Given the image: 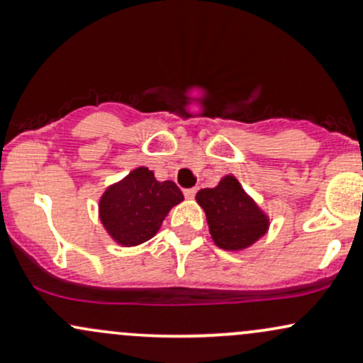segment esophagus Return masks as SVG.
Listing matches in <instances>:
<instances>
[{"label":"esophagus","instance_id":"1","mask_svg":"<svg viewBox=\"0 0 363 363\" xmlns=\"http://www.w3.org/2000/svg\"><path fill=\"white\" fill-rule=\"evenodd\" d=\"M194 194H196V189L194 187H191V189H184V196L187 199H193L194 198Z\"/></svg>","mask_w":363,"mask_h":363}]
</instances>
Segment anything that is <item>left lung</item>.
Here are the masks:
<instances>
[{"instance_id": "8db88e82", "label": "left lung", "mask_w": 363, "mask_h": 363, "mask_svg": "<svg viewBox=\"0 0 363 363\" xmlns=\"http://www.w3.org/2000/svg\"><path fill=\"white\" fill-rule=\"evenodd\" d=\"M196 201L205 210L211 239L227 251L249 247L268 230L266 215L234 176L223 177L216 187L198 191Z\"/></svg>"}]
</instances>
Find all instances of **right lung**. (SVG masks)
Here are the masks:
<instances>
[{
	"mask_svg": "<svg viewBox=\"0 0 363 363\" xmlns=\"http://www.w3.org/2000/svg\"><path fill=\"white\" fill-rule=\"evenodd\" d=\"M184 199L176 182H158L152 170L138 167L101 198V222L121 245H138L152 239L169 210Z\"/></svg>",
	"mask_w": 363,
	"mask_h": 363,
	"instance_id": "1",
	"label": "right lung"
}]
</instances>
